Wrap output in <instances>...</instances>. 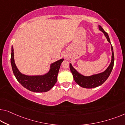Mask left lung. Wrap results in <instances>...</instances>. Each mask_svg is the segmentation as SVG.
I'll use <instances>...</instances> for the list:
<instances>
[{"label": "left lung", "instance_id": "obj_1", "mask_svg": "<svg viewBox=\"0 0 125 125\" xmlns=\"http://www.w3.org/2000/svg\"><path fill=\"white\" fill-rule=\"evenodd\" d=\"M98 28L99 30L104 33V36L107 39V41L111 44V41L110 39H109L108 34L104 30L101 26L98 25ZM111 51L112 58L111 63L105 71H104L102 72H100V73L94 74L90 76L83 75V74L79 73L75 68L73 67L71 63H70V68L71 72H72L74 80L75 81L76 83L81 87L87 89L94 88V87H96L103 84L110 75L112 71L113 65H114V53H113V49L112 45Z\"/></svg>", "mask_w": 125, "mask_h": 125}]
</instances>
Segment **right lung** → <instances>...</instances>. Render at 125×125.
Listing matches in <instances>:
<instances>
[{
	"label": "right lung",
	"instance_id": "1",
	"mask_svg": "<svg viewBox=\"0 0 125 125\" xmlns=\"http://www.w3.org/2000/svg\"><path fill=\"white\" fill-rule=\"evenodd\" d=\"M63 61L64 59L62 58L51 63L49 71L44 74L27 75L22 73L17 67L14 62L13 48L12 46L10 63L13 72L19 83L31 92L43 93L51 90L57 83L59 68Z\"/></svg>",
	"mask_w": 125,
	"mask_h": 125
}]
</instances>
